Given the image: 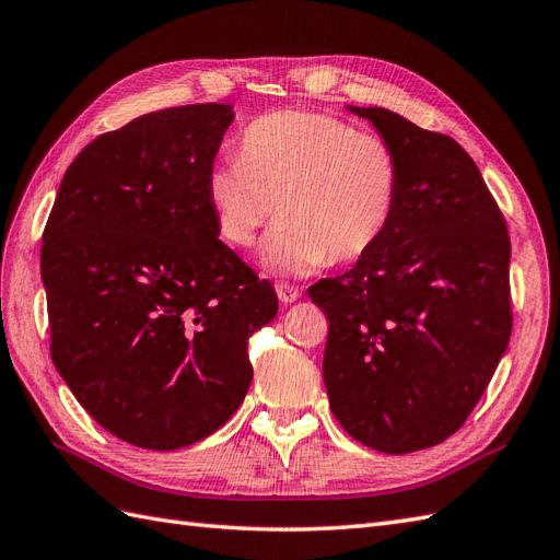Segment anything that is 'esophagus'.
Instances as JSON below:
<instances>
[{
    "instance_id": "obj_1",
    "label": "esophagus",
    "mask_w": 560,
    "mask_h": 560,
    "mask_svg": "<svg viewBox=\"0 0 560 560\" xmlns=\"http://www.w3.org/2000/svg\"><path fill=\"white\" fill-rule=\"evenodd\" d=\"M277 295L283 305H291L295 303V300L300 298V289L298 285H291V283H279L277 285Z\"/></svg>"
}]
</instances>
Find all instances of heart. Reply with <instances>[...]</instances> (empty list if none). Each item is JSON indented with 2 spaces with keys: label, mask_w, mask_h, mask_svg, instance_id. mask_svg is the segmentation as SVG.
Here are the masks:
<instances>
[{
  "label": "heart",
  "mask_w": 560,
  "mask_h": 560,
  "mask_svg": "<svg viewBox=\"0 0 560 560\" xmlns=\"http://www.w3.org/2000/svg\"><path fill=\"white\" fill-rule=\"evenodd\" d=\"M399 179V158L383 137L326 113L283 108L243 130L238 161L214 163L206 191L234 248L253 246L277 206L260 262L271 275L307 277L376 246L393 222Z\"/></svg>",
  "instance_id": "1"
}]
</instances>
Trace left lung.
<instances>
[{"mask_svg":"<svg viewBox=\"0 0 560 560\" xmlns=\"http://www.w3.org/2000/svg\"><path fill=\"white\" fill-rule=\"evenodd\" d=\"M399 158L383 238L352 269L310 285L328 317L324 383L340 425L407 454L464 425L511 338L506 222L452 137L388 108H357Z\"/></svg>","mask_w":560,"mask_h":560,"instance_id":"obj_1","label":"left lung"}]
</instances>
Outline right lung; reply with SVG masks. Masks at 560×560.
<instances>
[{"label":"right lung","mask_w":560,"mask_h":560,"mask_svg":"<svg viewBox=\"0 0 560 560\" xmlns=\"http://www.w3.org/2000/svg\"><path fill=\"white\" fill-rule=\"evenodd\" d=\"M229 104L147 113L84 147L42 236L51 360L108 433L172 452L208 438L253 381L248 338L279 300L218 238L206 177Z\"/></svg>","instance_id":"add662e5"}]
</instances>
